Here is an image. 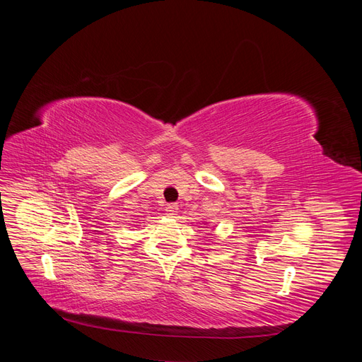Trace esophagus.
I'll return each instance as SVG.
<instances>
[{
  "label": "esophagus",
  "mask_w": 362,
  "mask_h": 362,
  "mask_svg": "<svg viewBox=\"0 0 362 362\" xmlns=\"http://www.w3.org/2000/svg\"><path fill=\"white\" fill-rule=\"evenodd\" d=\"M178 210H180V208H178L177 204H169V205L166 206V214H168L169 217H175V216L178 214Z\"/></svg>",
  "instance_id": "esophagus-1"
}]
</instances>
